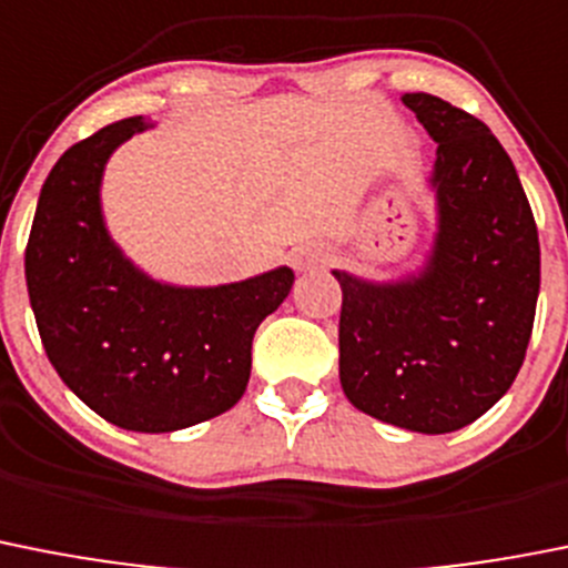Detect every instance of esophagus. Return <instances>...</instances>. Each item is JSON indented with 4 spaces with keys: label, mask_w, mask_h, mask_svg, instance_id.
<instances>
[{
    "label": "esophagus",
    "mask_w": 568,
    "mask_h": 568,
    "mask_svg": "<svg viewBox=\"0 0 568 568\" xmlns=\"http://www.w3.org/2000/svg\"><path fill=\"white\" fill-rule=\"evenodd\" d=\"M329 264V253L324 247H298L293 253V267L298 273H312V270H324Z\"/></svg>",
    "instance_id": "34e87169"
}]
</instances>
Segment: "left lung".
Listing matches in <instances>:
<instances>
[{"label":"left lung","instance_id":"left-lung-1","mask_svg":"<svg viewBox=\"0 0 568 568\" xmlns=\"http://www.w3.org/2000/svg\"><path fill=\"white\" fill-rule=\"evenodd\" d=\"M403 103L436 143L434 250L403 281L335 270L341 386L379 423L450 434L513 386L532 335L540 244L532 207L496 134L428 92Z\"/></svg>","mask_w":568,"mask_h":568}]
</instances>
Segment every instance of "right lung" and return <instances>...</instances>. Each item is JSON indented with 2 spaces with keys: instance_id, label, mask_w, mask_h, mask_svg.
<instances>
[{
  "instance_id": "right-lung-1",
  "label": "right lung",
  "mask_w": 568,
  "mask_h": 568,
  "mask_svg": "<svg viewBox=\"0 0 568 568\" xmlns=\"http://www.w3.org/2000/svg\"><path fill=\"white\" fill-rule=\"evenodd\" d=\"M152 123L126 118L61 154L41 185L24 278L44 352L106 423L171 434L225 414L250 379L258 324L293 290L275 267L222 287H171L134 267L101 213L109 154Z\"/></svg>"
}]
</instances>
